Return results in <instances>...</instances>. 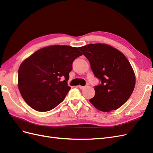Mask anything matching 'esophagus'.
I'll return each instance as SVG.
<instances>
[{"label": "esophagus", "mask_w": 153, "mask_h": 153, "mask_svg": "<svg viewBox=\"0 0 153 153\" xmlns=\"http://www.w3.org/2000/svg\"><path fill=\"white\" fill-rule=\"evenodd\" d=\"M78 87H79V88H80V89H84V88H85V86H82V85H78Z\"/></svg>", "instance_id": "esophagus-1"}]
</instances>
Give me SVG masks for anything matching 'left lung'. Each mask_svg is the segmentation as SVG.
I'll return each instance as SVG.
<instances>
[{
    "instance_id": "obj_1",
    "label": "left lung",
    "mask_w": 153,
    "mask_h": 153,
    "mask_svg": "<svg viewBox=\"0 0 153 153\" xmlns=\"http://www.w3.org/2000/svg\"><path fill=\"white\" fill-rule=\"evenodd\" d=\"M78 48L89 61L94 76L101 81L95 86V96L90 102L102 112L121 107L135 85V73L127 58L106 44H89Z\"/></svg>"
}]
</instances>
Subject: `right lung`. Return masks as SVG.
<instances>
[{"label":"right lung","mask_w":153,"mask_h":153,"mask_svg":"<svg viewBox=\"0 0 153 153\" xmlns=\"http://www.w3.org/2000/svg\"><path fill=\"white\" fill-rule=\"evenodd\" d=\"M80 55L76 47L53 45L38 50L23 61L18 86L25 102L39 112L56 107L71 89L67 83L69 73L74 60Z\"/></svg>","instance_id":"add662e5"}]
</instances>
